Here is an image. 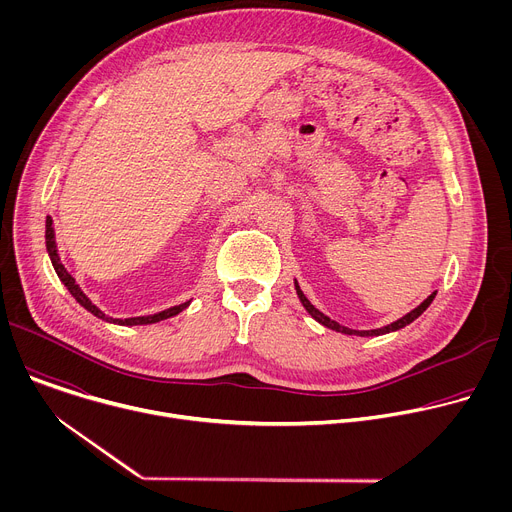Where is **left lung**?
<instances>
[{
    "instance_id": "1",
    "label": "left lung",
    "mask_w": 512,
    "mask_h": 512,
    "mask_svg": "<svg viewBox=\"0 0 512 512\" xmlns=\"http://www.w3.org/2000/svg\"><path fill=\"white\" fill-rule=\"evenodd\" d=\"M294 285H296V294H298V298H300V302H302V306L306 308V312L318 322V324H322V326H326V328H330V330H336V332H342V334H348V336H383V334H389V332H397V330H401V328H405L407 324H411L413 320H417L427 308H429V304L433 302V298H435V294L437 291H433L431 296H427L415 310H411L409 314H405L403 318H399V320H395V322H391V324H387V326H383V328H375V330H352V328H346V326H342V324H338V322H334V320H330L328 316H324L318 308H314L312 306V302L304 296V291L300 289V283L294 279Z\"/></svg>"
}]
</instances>
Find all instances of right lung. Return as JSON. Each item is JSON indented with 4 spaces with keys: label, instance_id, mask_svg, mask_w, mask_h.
Here are the masks:
<instances>
[{
    "label": "right lung",
    "instance_id": "obj_1",
    "mask_svg": "<svg viewBox=\"0 0 512 512\" xmlns=\"http://www.w3.org/2000/svg\"><path fill=\"white\" fill-rule=\"evenodd\" d=\"M46 251H48V257L52 261V267L58 275V279L64 283V287L70 291V296L75 298L87 312H91L93 316H97L99 320H105L109 324H117V326H148V324H156V322H162V320H168L172 316H178L182 310H186L190 306V300L180 304V306H172L168 310H162L158 314H150V316H135V318H111L107 316L103 310H99L91 300L89 296L85 294V291L81 289V285L75 281V277H72L66 267L62 265L60 261V255H58V249H56V237H54V223L52 218L46 216Z\"/></svg>",
    "mask_w": 512,
    "mask_h": 512
}]
</instances>
